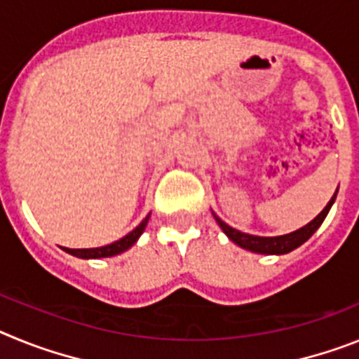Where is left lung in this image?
I'll return each instance as SVG.
<instances>
[{
    "instance_id": "8db88e82",
    "label": "left lung",
    "mask_w": 359,
    "mask_h": 359,
    "mask_svg": "<svg viewBox=\"0 0 359 359\" xmlns=\"http://www.w3.org/2000/svg\"><path fill=\"white\" fill-rule=\"evenodd\" d=\"M336 195L338 191L332 195V198L329 201V204L323 208V211L318 215L316 218H313L309 224H305L304 227L300 229H296V231L287 233V235H280V236H257V235H248V233H242L238 229H233L231 226H227L224 222L222 218H218L217 215L213 213L215 220L220 227H222V231L226 233L227 238L233 240L236 245L240 248L248 249V251H253V253H260V255H285V253H291L292 249L300 248L304 242L311 238L314 235L318 227L322 226V222L325 220L327 213H329L330 205L334 204L336 201Z\"/></svg>"
}]
</instances>
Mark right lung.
<instances>
[{
    "mask_svg": "<svg viewBox=\"0 0 359 359\" xmlns=\"http://www.w3.org/2000/svg\"><path fill=\"white\" fill-rule=\"evenodd\" d=\"M148 217L142 220L139 226L133 229V231L128 233L126 236H123V238H119L117 242H114V244H108V245H102V248H92V249H68V248H63L67 253L74 255V257L77 258H106V257H115V255H121L124 253L126 249L132 248L133 244H135L137 240H139V236L142 235V231H144L146 224H148Z\"/></svg>",
    "mask_w": 359,
    "mask_h": 359,
    "instance_id": "right-lung-1",
    "label": "right lung"
}]
</instances>
